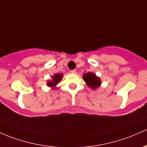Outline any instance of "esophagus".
<instances>
[{
  "label": "esophagus",
  "instance_id": "obj_1",
  "mask_svg": "<svg viewBox=\"0 0 147 147\" xmlns=\"http://www.w3.org/2000/svg\"><path fill=\"white\" fill-rule=\"evenodd\" d=\"M70 72H71V73H72V74H76L77 71H76V70H71Z\"/></svg>",
  "mask_w": 147,
  "mask_h": 147
}]
</instances>
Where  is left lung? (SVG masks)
<instances>
[{
    "instance_id": "8db88e82",
    "label": "left lung",
    "mask_w": 147,
    "mask_h": 147,
    "mask_svg": "<svg viewBox=\"0 0 147 147\" xmlns=\"http://www.w3.org/2000/svg\"><path fill=\"white\" fill-rule=\"evenodd\" d=\"M83 80L86 84L93 89H96L101 84L100 79L93 72H87L84 74Z\"/></svg>"
}]
</instances>
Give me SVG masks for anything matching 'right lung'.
I'll use <instances>...</instances> for the list:
<instances>
[{
	"label": "right lung",
	"mask_w": 147,
	"mask_h": 147,
	"mask_svg": "<svg viewBox=\"0 0 147 147\" xmlns=\"http://www.w3.org/2000/svg\"><path fill=\"white\" fill-rule=\"evenodd\" d=\"M63 77V74L59 73V74H55L53 77H51L52 80L51 81H48L47 82V86L49 87H52V88H55V86L58 84L62 80Z\"/></svg>",
	"instance_id": "1"
}]
</instances>
